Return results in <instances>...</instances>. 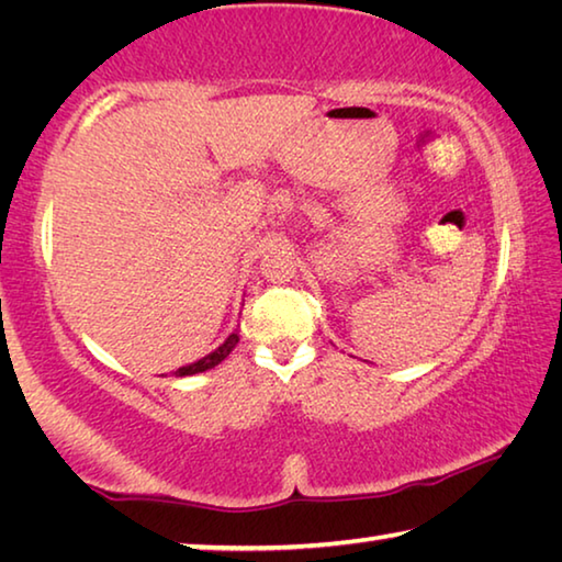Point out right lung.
I'll use <instances>...</instances> for the list:
<instances>
[{
    "label": "right lung",
    "mask_w": 562,
    "mask_h": 562,
    "mask_svg": "<svg viewBox=\"0 0 562 562\" xmlns=\"http://www.w3.org/2000/svg\"><path fill=\"white\" fill-rule=\"evenodd\" d=\"M237 341H240V335H237V331H233L231 337H227L221 347L217 349H213L211 355H205L203 359H198V361H193V364H186V367H180V369H176V376H193V374H201V372H207V369H213V367H217L221 364V361L231 355V351L235 349V345Z\"/></svg>",
    "instance_id": "add662e5"
}]
</instances>
